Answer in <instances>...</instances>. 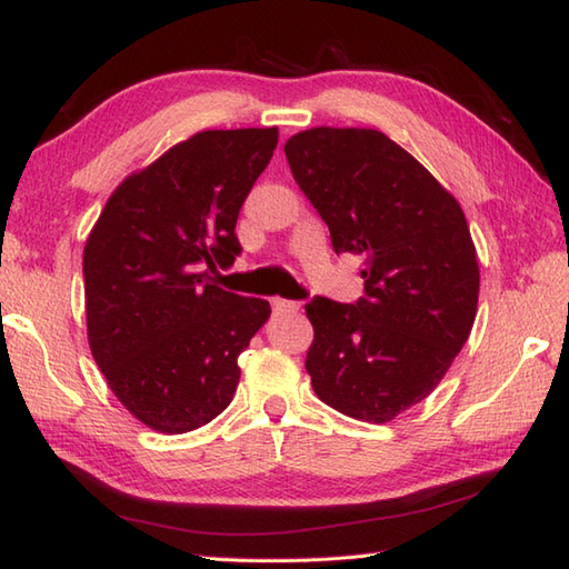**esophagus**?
<instances>
[{
	"instance_id": "obj_1",
	"label": "esophagus",
	"mask_w": 569,
	"mask_h": 569,
	"mask_svg": "<svg viewBox=\"0 0 569 569\" xmlns=\"http://www.w3.org/2000/svg\"><path fill=\"white\" fill-rule=\"evenodd\" d=\"M271 308H273V312H296L300 308V303H296V300H288V298H271Z\"/></svg>"
}]
</instances>
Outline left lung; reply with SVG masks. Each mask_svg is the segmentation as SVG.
I'll list each match as a JSON object with an SVG mask.
<instances>
[{
	"mask_svg": "<svg viewBox=\"0 0 569 569\" xmlns=\"http://www.w3.org/2000/svg\"><path fill=\"white\" fill-rule=\"evenodd\" d=\"M283 151L335 251L365 259V298L306 306L310 383L349 418L389 422L430 396L475 325L479 263L465 212L377 129H306Z\"/></svg>",
	"mask_w": 569,
	"mask_h": 569,
	"instance_id": "left-lung-1",
	"label": "left lung"
}]
</instances>
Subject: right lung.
<instances>
[{
	"instance_id": "right-lung-1",
	"label": "right lung",
	"mask_w": 569,
	"mask_h": 569,
	"mask_svg": "<svg viewBox=\"0 0 569 569\" xmlns=\"http://www.w3.org/2000/svg\"><path fill=\"white\" fill-rule=\"evenodd\" d=\"M278 129H208L127 176L84 241V316L100 371L131 416L180 435L217 418L269 300L214 283L241 251L237 217Z\"/></svg>"
}]
</instances>
